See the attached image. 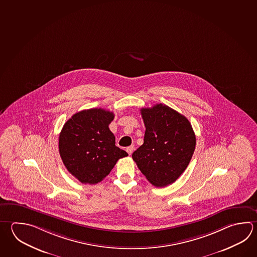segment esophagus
<instances>
[{
  "instance_id": "esophagus-1",
  "label": "esophagus",
  "mask_w": 257,
  "mask_h": 257,
  "mask_svg": "<svg viewBox=\"0 0 257 257\" xmlns=\"http://www.w3.org/2000/svg\"><path fill=\"white\" fill-rule=\"evenodd\" d=\"M134 150H135V146H128L127 148H126V152L128 153V155H131L132 153L134 152Z\"/></svg>"
}]
</instances>
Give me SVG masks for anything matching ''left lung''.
<instances>
[{
	"label": "left lung",
	"mask_w": 257,
	"mask_h": 257,
	"mask_svg": "<svg viewBox=\"0 0 257 257\" xmlns=\"http://www.w3.org/2000/svg\"><path fill=\"white\" fill-rule=\"evenodd\" d=\"M141 114L145 139L132 157L151 184L167 186L189 165L195 149L194 130L186 117L162 103L142 108Z\"/></svg>",
	"instance_id": "obj_1"
}]
</instances>
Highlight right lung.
I'll return each mask as SVG.
<instances>
[{"instance_id": "add662e5", "label": "right lung", "mask_w": 257, "mask_h": 257, "mask_svg": "<svg viewBox=\"0 0 257 257\" xmlns=\"http://www.w3.org/2000/svg\"><path fill=\"white\" fill-rule=\"evenodd\" d=\"M111 111L93 108L76 112L63 125L59 136V153L63 165L82 184L104 179L120 158L128 155L115 146L109 129Z\"/></svg>"}]
</instances>
